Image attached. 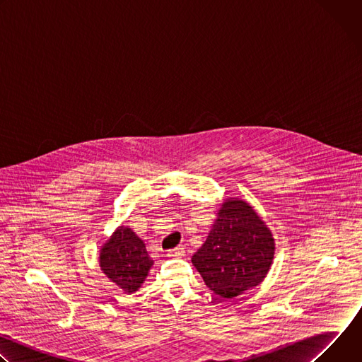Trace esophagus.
<instances>
[{"instance_id":"34e87169","label":"esophagus","mask_w":362,"mask_h":362,"mask_svg":"<svg viewBox=\"0 0 362 362\" xmlns=\"http://www.w3.org/2000/svg\"><path fill=\"white\" fill-rule=\"evenodd\" d=\"M185 255V249L183 247H175L168 250V256L169 257H182Z\"/></svg>"}]
</instances>
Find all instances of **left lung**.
<instances>
[{
	"instance_id": "left-lung-1",
	"label": "left lung",
	"mask_w": 362,
	"mask_h": 362,
	"mask_svg": "<svg viewBox=\"0 0 362 362\" xmlns=\"http://www.w3.org/2000/svg\"><path fill=\"white\" fill-rule=\"evenodd\" d=\"M274 238L243 200H226L208 239L192 262L208 288L221 298H235L259 285L272 259Z\"/></svg>"
}]
</instances>
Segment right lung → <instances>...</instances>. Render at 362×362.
<instances>
[{
  "instance_id": "right-lung-1",
  "label": "right lung",
  "mask_w": 362,
  "mask_h": 362,
  "mask_svg": "<svg viewBox=\"0 0 362 362\" xmlns=\"http://www.w3.org/2000/svg\"><path fill=\"white\" fill-rule=\"evenodd\" d=\"M153 261L139 236L120 226L100 252V267L115 284L127 293L140 288Z\"/></svg>"
}]
</instances>
